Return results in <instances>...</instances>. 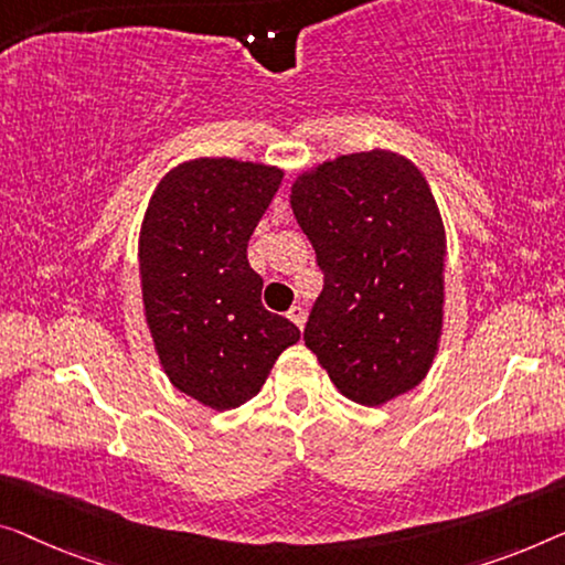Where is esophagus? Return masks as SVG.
Returning a JSON list of instances; mask_svg holds the SVG:
<instances>
[{"label":"esophagus","instance_id":"obj_1","mask_svg":"<svg viewBox=\"0 0 565 565\" xmlns=\"http://www.w3.org/2000/svg\"><path fill=\"white\" fill-rule=\"evenodd\" d=\"M286 317H289L291 322L299 327V330H305V322H307V311H305V309H301V307H291L289 311H286Z\"/></svg>","mask_w":565,"mask_h":565}]
</instances>
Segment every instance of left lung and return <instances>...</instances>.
Segmentation results:
<instances>
[{"instance_id": "obj_1", "label": "left lung", "mask_w": 565, "mask_h": 565, "mask_svg": "<svg viewBox=\"0 0 565 565\" xmlns=\"http://www.w3.org/2000/svg\"><path fill=\"white\" fill-rule=\"evenodd\" d=\"M291 210L324 274L305 342L344 398L383 406L424 381L444 324L446 235L426 177L373 149L297 177Z\"/></svg>"}]
</instances>
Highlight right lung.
<instances>
[{"mask_svg":"<svg viewBox=\"0 0 565 565\" xmlns=\"http://www.w3.org/2000/svg\"><path fill=\"white\" fill-rule=\"evenodd\" d=\"M279 167L200 157L162 177L139 233L145 317L167 377L202 406L254 398L299 327L260 305L248 241L279 190Z\"/></svg>","mask_w":565,"mask_h":565,"instance_id":"1","label":"right lung"}]
</instances>
